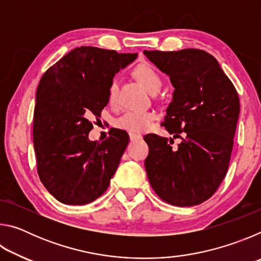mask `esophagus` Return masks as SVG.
Returning <instances> with one entry per match:
<instances>
[{
  "label": "esophagus",
  "instance_id": "esophagus-1",
  "mask_svg": "<svg viewBox=\"0 0 261 261\" xmlns=\"http://www.w3.org/2000/svg\"><path fill=\"white\" fill-rule=\"evenodd\" d=\"M129 137H130V140L131 141H136V140H140L143 137H141L140 135H137V134H129Z\"/></svg>",
  "mask_w": 261,
  "mask_h": 261
}]
</instances>
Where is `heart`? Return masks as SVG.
Instances as JSON below:
<instances>
[{
	"label": "heart",
	"mask_w": 261,
	"mask_h": 261,
	"mask_svg": "<svg viewBox=\"0 0 261 261\" xmlns=\"http://www.w3.org/2000/svg\"><path fill=\"white\" fill-rule=\"evenodd\" d=\"M135 76L137 79L143 84L144 87L148 92L154 93V92L160 91L162 81L158 72L154 70L151 65L148 64H140L135 69ZM117 95H118V81L114 78L110 82L108 87V101L110 105L117 103ZM154 120V114L151 112H139V110H127L124 114L117 118L116 126L118 129L125 130L130 134H141L146 131L148 126L151 125V122Z\"/></svg>",
	"instance_id": "obj_1"
}]
</instances>
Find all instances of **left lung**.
Returning a JSON list of instances; mask_svg holds the SVG:
<instances>
[{
    "label": "left lung",
    "mask_w": 261,
    "mask_h": 261,
    "mask_svg": "<svg viewBox=\"0 0 261 261\" xmlns=\"http://www.w3.org/2000/svg\"><path fill=\"white\" fill-rule=\"evenodd\" d=\"M144 54L175 87L163 125L174 138L185 132L176 149L163 137H144L149 147L145 160L148 180L168 204L199 205L227 174L240 116L236 88L219 62L204 50Z\"/></svg>",
    "instance_id": "8db88e82"
}]
</instances>
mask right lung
Segmentation results:
<instances>
[{
  "label": "right lung",
  "instance_id": "right-lung-1",
  "mask_svg": "<svg viewBox=\"0 0 261 261\" xmlns=\"http://www.w3.org/2000/svg\"><path fill=\"white\" fill-rule=\"evenodd\" d=\"M137 56L98 47L76 48L39 83L33 122L38 174L62 204L85 205L108 189L129 136L114 129L106 140L92 141L90 118L107 106L115 74Z\"/></svg>",
  "mask_w": 261,
  "mask_h": 261
}]
</instances>
